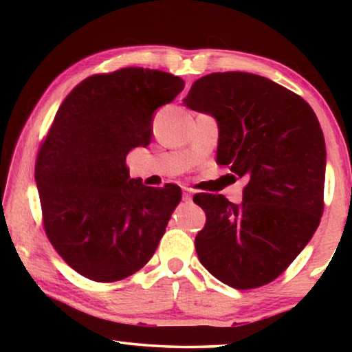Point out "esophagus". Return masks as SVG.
Instances as JSON below:
<instances>
[{
    "label": "esophagus",
    "instance_id": "esophagus-1",
    "mask_svg": "<svg viewBox=\"0 0 352 352\" xmlns=\"http://www.w3.org/2000/svg\"><path fill=\"white\" fill-rule=\"evenodd\" d=\"M183 200H186V201L192 200V192H190V189L183 188Z\"/></svg>",
    "mask_w": 352,
    "mask_h": 352
}]
</instances>
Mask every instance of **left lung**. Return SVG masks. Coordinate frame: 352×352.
<instances>
[{
  "label": "left lung",
  "mask_w": 352,
  "mask_h": 352,
  "mask_svg": "<svg viewBox=\"0 0 352 352\" xmlns=\"http://www.w3.org/2000/svg\"><path fill=\"white\" fill-rule=\"evenodd\" d=\"M183 104L219 126L217 163L247 177L242 204L199 194L201 265L234 289L278 278L302 252L323 214L326 146L305 99L262 76L230 71L195 80Z\"/></svg>",
  "instance_id": "8db88e82"
}]
</instances>
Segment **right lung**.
Masks as SVG:
<instances>
[{
    "label": "right lung",
    "mask_w": 352,
    "mask_h": 352,
    "mask_svg": "<svg viewBox=\"0 0 352 352\" xmlns=\"http://www.w3.org/2000/svg\"><path fill=\"white\" fill-rule=\"evenodd\" d=\"M183 88L163 71L122 68L82 80L58 109L35 182L47 239L82 276L119 281L157 250L182 189L144 186L130 178L126 158L148 146L155 111Z\"/></svg>",
    "instance_id": "add662e5"
}]
</instances>
